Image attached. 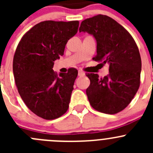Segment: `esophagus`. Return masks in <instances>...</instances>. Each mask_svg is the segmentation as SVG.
I'll return each instance as SVG.
<instances>
[{
  "label": "esophagus",
  "mask_w": 153,
  "mask_h": 153,
  "mask_svg": "<svg viewBox=\"0 0 153 153\" xmlns=\"http://www.w3.org/2000/svg\"><path fill=\"white\" fill-rule=\"evenodd\" d=\"M78 76L79 77H81V76H84V75H85V73H84V72H82V71H78Z\"/></svg>",
  "instance_id": "1"
}]
</instances>
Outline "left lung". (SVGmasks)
<instances>
[{
  "mask_svg": "<svg viewBox=\"0 0 153 153\" xmlns=\"http://www.w3.org/2000/svg\"><path fill=\"white\" fill-rule=\"evenodd\" d=\"M79 32L95 38L97 55L93 60L109 64V74L100 78L88 73L86 92L91 106L106 114L121 112L131 102L140 85L141 59L130 34L106 15H98L81 22Z\"/></svg>",
  "mask_w": 153,
  "mask_h": 153,
  "instance_id": "obj_1",
  "label": "left lung"
}]
</instances>
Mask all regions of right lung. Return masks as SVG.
<instances>
[{
    "label": "right lung",
    "mask_w": 153,
    "mask_h": 153,
    "mask_svg": "<svg viewBox=\"0 0 153 153\" xmlns=\"http://www.w3.org/2000/svg\"><path fill=\"white\" fill-rule=\"evenodd\" d=\"M78 21H46L21 38L13 58V74L21 98L38 116L55 119L67 111L78 70L55 72L54 61L64 55L67 41L78 32Z\"/></svg>",
    "instance_id": "add662e5"
}]
</instances>
